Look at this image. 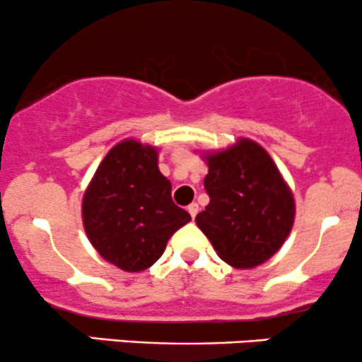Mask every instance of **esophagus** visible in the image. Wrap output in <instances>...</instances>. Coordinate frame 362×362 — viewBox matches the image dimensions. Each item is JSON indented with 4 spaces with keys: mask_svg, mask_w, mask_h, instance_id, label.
I'll list each match as a JSON object with an SVG mask.
<instances>
[{
    "mask_svg": "<svg viewBox=\"0 0 362 362\" xmlns=\"http://www.w3.org/2000/svg\"><path fill=\"white\" fill-rule=\"evenodd\" d=\"M187 211H189V214L192 216V219H194L195 216H197V213H199V206L195 204V202H192V204H190L189 207H187Z\"/></svg>",
    "mask_w": 362,
    "mask_h": 362,
    "instance_id": "34e87169",
    "label": "esophagus"
}]
</instances>
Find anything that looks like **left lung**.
Instances as JSON below:
<instances>
[{
    "label": "left lung",
    "mask_w": 362,
    "mask_h": 362,
    "mask_svg": "<svg viewBox=\"0 0 362 362\" xmlns=\"http://www.w3.org/2000/svg\"><path fill=\"white\" fill-rule=\"evenodd\" d=\"M207 165L209 204L195 223L224 262L238 269L257 267L288 238L293 194L267 151L250 139L207 156Z\"/></svg>",
    "instance_id": "8db88e82"
}]
</instances>
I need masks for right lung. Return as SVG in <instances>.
Returning a JSON list of instances; mask_svg holds the SVG:
<instances>
[{"instance_id":"obj_1","label":"right lung","mask_w":362,"mask_h":362,"mask_svg":"<svg viewBox=\"0 0 362 362\" xmlns=\"http://www.w3.org/2000/svg\"><path fill=\"white\" fill-rule=\"evenodd\" d=\"M190 221L172 201L156 149L122 141L103 158L83 197V224L105 260L127 272L151 267L168 238Z\"/></svg>"}]
</instances>
